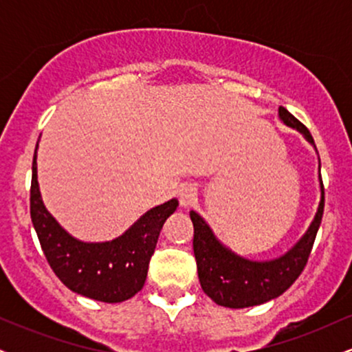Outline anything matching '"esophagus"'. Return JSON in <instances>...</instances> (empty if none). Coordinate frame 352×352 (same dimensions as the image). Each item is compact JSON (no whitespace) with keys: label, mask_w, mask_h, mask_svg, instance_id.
<instances>
[{"label":"esophagus","mask_w":352,"mask_h":352,"mask_svg":"<svg viewBox=\"0 0 352 352\" xmlns=\"http://www.w3.org/2000/svg\"><path fill=\"white\" fill-rule=\"evenodd\" d=\"M179 201L184 208L192 207L197 201V188L193 185H184L179 190Z\"/></svg>","instance_id":"obj_1"}]
</instances>
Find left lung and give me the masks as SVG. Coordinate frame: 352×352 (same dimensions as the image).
Returning <instances> with one entry per match:
<instances>
[{
    "instance_id": "1",
    "label": "left lung",
    "mask_w": 352,
    "mask_h": 352,
    "mask_svg": "<svg viewBox=\"0 0 352 352\" xmlns=\"http://www.w3.org/2000/svg\"><path fill=\"white\" fill-rule=\"evenodd\" d=\"M278 114L283 122L300 131L306 140L314 145L313 135L292 112L280 107ZM319 185H321V201L308 232L288 253L276 260L252 261L238 256L217 240L199 213L190 212L193 223V253H195L199 280L204 293L217 305L233 309L263 305L285 293L298 280L308 263L314 238L321 225L322 212H324V185L321 175H319Z\"/></svg>"
}]
</instances>
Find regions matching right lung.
<instances>
[{
	"label": "right lung",
	"instance_id": "add662e5",
	"mask_svg": "<svg viewBox=\"0 0 352 352\" xmlns=\"http://www.w3.org/2000/svg\"><path fill=\"white\" fill-rule=\"evenodd\" d=\"M30 201L36 235L56 276L71 292L104 302L125 301L142 289L160 230L179 207V201L172 199L148 210L124 235L112 241H79L44 207L38 185L36 152Z\"/></svg>",
	"mask_w": 352,
	"mask_h": 352
}]
</instances>
